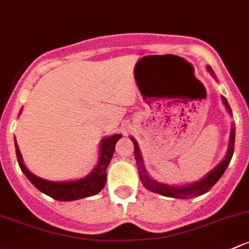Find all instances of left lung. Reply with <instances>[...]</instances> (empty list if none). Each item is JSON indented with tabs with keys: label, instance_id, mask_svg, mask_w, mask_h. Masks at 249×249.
<instances>
[{
	"label": "left lung",
	"instance_id": "1",
	"mask_svg": "<svg viewBox=\"0 0 249 249\" xmlns=\"http://www.w3.org/2000/svg\"><path fill=\"white\" fill-rule=\"evenodd\" d=\"M208 70L210 71V74H213V76L214 77V74L210 67H208ZM223 100L224 106L227 107L228 112L230 113L231 112V108H230L228 101H227L226 98H222ZM133 145H135V159H136V163H137V168H138V173H140V179L142 180L143 186L145 188H148L149 191L151 192L159 193V195L164 196V197H172V198H181V199H185L187 197H198V196L204 195V193L208 192L211 187L221 179L222 175L224 174L226 172L227 167L230 163V160L232 158V154H234V144H235V127L232 126L231 129V133H230V143H229V149H228V154H227L226 159L213 169V172L210 173L209 175H206L203 180L200 181L195 182V184H191L188 186H182V187H171L168 185H163V184H159V182L154 181L151 180L148 175L145 174V169L143 167V161H142V156L140 154V148H138L137 142L132 138Z\"/></svg>",
	"mask_w": 249,
	"mask_h": 249
}]
</instances>
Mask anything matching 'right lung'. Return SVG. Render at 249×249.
I'll return each instance as SVG.
<instances>
[{"label": "right lung", "instance_id": "obj_1", "mask_svg": "<svg viewBox=\"0 0 249 249\" xmlns=\"http://www.w3.org/2000/svg\"><path fill=\"white\" fill-rule=\"evenodd\" d=\"M120 138H122V135H116L111 136L108 138H105L103 142H101L100 159H99L98 166H96L93 173L88 175V177H86L85 179L69 182H52L36 177L23 164L18 144H15V148H17V158L21 171L23 172V174L28 178V180L40 192L45 193L49 197L53 198L56 200L69 201L94 196L103 190L107 179V167H108L109 161H111L112 156H113L116 143Z\"/></svg>", "mask_w": 249, "mask_h": 249}]
</instances>
